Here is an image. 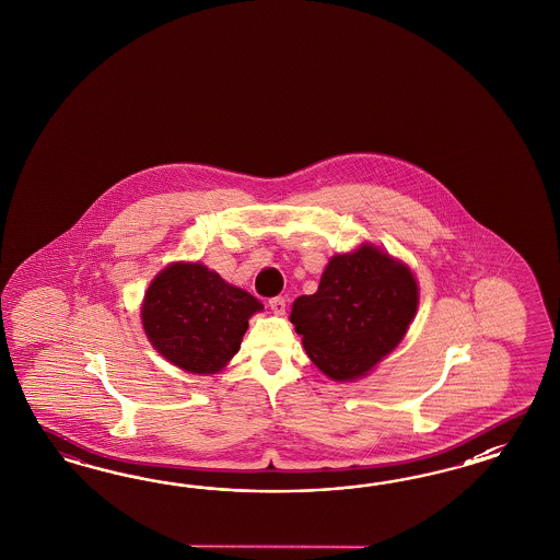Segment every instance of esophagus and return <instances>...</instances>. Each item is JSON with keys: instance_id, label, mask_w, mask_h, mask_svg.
Segmentation results:
<instances>
[{"instance_id": "obj_1", "label": "esophagus", "mask_w": 560, "mask_h": 560, "mask_svg": "<svg viewBox=\"0 0 560 560\" xmlns=\"http://www.w3.org/2000/svg\"><path fill=\"white\" fill-rule=\"evenodd\" d=\"M269 307H271L272 314L283 316V314H285V307H288V302H285V298H272V300H269Z\"/></svg>"}]
</instances>
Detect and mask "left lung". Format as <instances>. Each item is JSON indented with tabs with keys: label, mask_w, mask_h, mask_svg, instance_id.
I'll return each mask as SVG.
<instances>
[{
	"label": "left lung",
	"mask_w": 560,
	"mask_h": 560,
	"mask_svg": "<svg viewBox=\"0 0 560 560\" xmlns=\"http://www.w3.org/2000/svg\"><path fill=\"white\" fill-rule=\"evenodd\" d=\"M417 305L419 288L407 265L363 244L330 258L318 291L298 298L289 320L320 372L351 382L394 351Z\"/></svg>",
	"instance_id": "1"
}]
</instances>
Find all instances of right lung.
Segmentation results:
<instances>
[{
	"instance_id": "add662e5",
	"label": "right lung",
	"mask_w": 560,
	"mask_h": 560,
	"mask_svg": "<svg viewBox=\"0 0 560 560\" xmlns=\"http://www.w3.org/2000/svg\"><path fill=\"white\" fill-rule=\"evenodd\" d=\"M262 304L199 262H174L148 288L141 323L158 353L190 373H215L236 355Z\"/></svg>"
}]
</instances>
